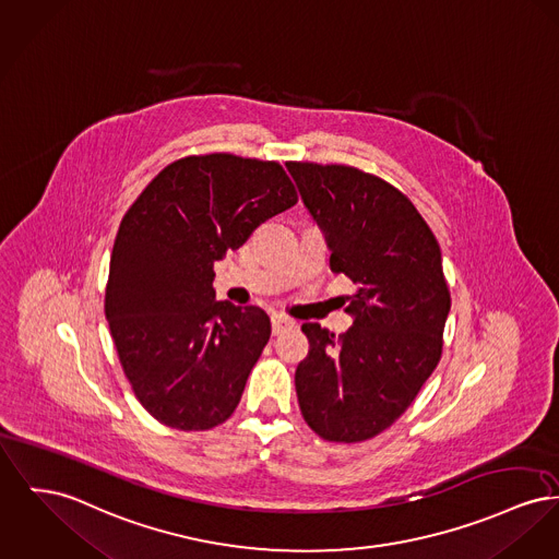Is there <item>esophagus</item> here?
Instances as JSON below:
<instances>
[{
	"label": "esophagus",
	"mask_w": 559,
	"mask_h": 559,
	"mask_svg": "<svg viewBox=\"0 0 559 559\" xmlns=\"http://www.w3.org/2000/svg\"><path fill=\"white\" fill-rule=\"evenodd\" d=\"M296 325L292 319H287V317H283V314H274L272 317V333L274 335H278V333H283L285 329H292Z\"/></svg>",
	"instance_id": "obj_1"
}]
</instances>
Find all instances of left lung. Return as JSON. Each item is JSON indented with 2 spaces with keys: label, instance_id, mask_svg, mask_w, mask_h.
Segmentation results:
<instances>
[{
  "label": "left lung",
  "instance_id": "8db88e82",
  "mask_svg": "<svg viewBox=\"0 0 559 559\" xmlns=\"http://www.w3.org/2000/svg\"><path fill=\"white\" fill-rule=\"evenodd\" d=\"M287 168L325 234L331 270L357 285L346 333L301 325L310 350L296 369L299 409L319 437L357 443L391 427L441 359L452 304L441 249L416 206L380 177L344 165Z\"/></svg>",
  "mask_w": 559,
  "mask_h": 559
}]
</instances>
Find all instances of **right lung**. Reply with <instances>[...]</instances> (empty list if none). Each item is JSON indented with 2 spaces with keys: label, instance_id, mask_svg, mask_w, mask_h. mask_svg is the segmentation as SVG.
Listing matches in <instances>:
<instances>
[{
  "label": "right lung",
  "instance_id": "add662e5",
  "mask_svg": "<svg viewBox=\"0 0 559 559\" xmlns=\"http://www.w3.org/2000/svg\"><path fill=\"white\" fill-rule=\"evenodd\" d=\"M296 202L278 163L209 154L166 166L127 211L105 317L132 391L158 423L209 430L236 409L270 319L217 301L213 265Z\"/></svg>",
  "mask_w": 559,
  "mask_h": 559
}]
</instances>
